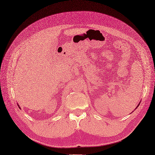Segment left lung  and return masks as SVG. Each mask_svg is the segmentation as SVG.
I'll return each mask as SVG.
<instances>
[{"mask_svg": "<svg viewBox=\"0 0 155 155\" xmlns=\"http://www.w3.org/2000/svg\"><path fill=\"white\" fill-rule=\"evenodd\" d=\"M140 104H138V105H137V107H136V108H137V107H138V106H139V105H140Z\"/></svg>", "mask_w": 155, "mask_h": 155, "instance_id": "1", "label": "left lung"}]
</instances>
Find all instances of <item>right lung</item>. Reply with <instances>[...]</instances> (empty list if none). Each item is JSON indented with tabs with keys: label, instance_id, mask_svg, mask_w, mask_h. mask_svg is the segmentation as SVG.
I'll use <instances>...</instances> for the list:
<instances>
[{
	"label": "right lung",
	"instance_id": "add662e5",
	"mask_svg": "<svg viewBox=\"0 0 155 155\" xmlns=\"http://www.w3.org/2000/svg\"><path fill=\"white\" fill-rule=\"evenodd\" d=\"M18 107H19V105H18ZM19 108H20V107H19Z\"/></svg>",
	"mask_w": 155,
	"mask_h": 155
}]
</instances>
